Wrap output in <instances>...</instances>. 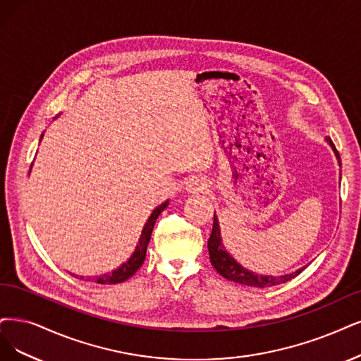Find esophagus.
<instances>
[{
	"instance_id": "esophagus-1",
	"label": "esophagus",
	"mask_w": 361,
	"mask_h": 361,
	"mask_svg": "<svg viewBox=\"0 0 361 361\" xmlns=\"http://www.w3.org/2000/svg\"><path fill=\"white\" fill-rule=\"evenodd\" d=\"M209 188L208 180L204 177H192L185 181V190L189 193H204Z\"/></svg>"
}]
</instances>
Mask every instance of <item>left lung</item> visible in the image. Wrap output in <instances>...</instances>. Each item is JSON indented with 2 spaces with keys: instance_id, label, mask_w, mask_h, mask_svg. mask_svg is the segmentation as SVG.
<instances>
[{
  "instance_id": "left-lung-1",
  "label": "left lung",
  "mask_w": 361,
  "mask_h": 361,
  "mask_svg": "<svg viewBox=\"0 0 361 361\" xmlns=\"http://www.w3.org/2000/svg\"><path fill=\"white\" fill-rule=\"evenodd\" d=\"M326 142L331 147L333 153H335V156L338 159L339 166H342L341 156H339V153L336 150L335 144H333V141L329 137L326 138ZM341 176H342V173H341ZM339 180H341V177H339ZM208 252H209L211 264L214 266V269L223 278L229 279V281L238 283V284L248 286V287L264 288V287H272V286H276V284H283V283L290 281L291 278L298 276L305 269V268H300L296 272L284 274V275H279V276H272V275H262V274L252 272V271L244 268V266L241 263H238L229 255V251L224 248L223 241H221L220 224H219V219L216 216V212H214V224H212V232H211V236L208 239Z\"/></svg>"
}]
</instances>
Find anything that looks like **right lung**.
<instances>
[{"label":"right lung","mask_w":361,"mask_h":361,"mask_svg":"<svg viewBox=\"0 0 361 361\" xmlns=\"http://www.w3.org/2000/svg\"><path fill=\"white\" fill-rule=\"evenodd\" d=\"M43 135H44V133H42V138H39V141L43 140ZM168 205H169V199H168V201H165L164 204H160L157 208L153 209L149 220H147V223L144 224L141 236L138 239V244L135 247V251L132 252V256L128 259V262H125L123 264H120L118 268L114 269L111 274H104L102 276H97V283H99V284H118V283H123V281H126L128 278H130L133 274H135L141 268V264L144 263V259H145L147 245H149V243H150V238H152V232H153V228H154L156 219L159 217L160 212H162ZM71 275H74V274H71ZM80 279H85V276H80Z\"/></svg>","instance_id":"right-lung-1"}]
</instances>
